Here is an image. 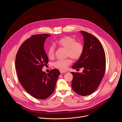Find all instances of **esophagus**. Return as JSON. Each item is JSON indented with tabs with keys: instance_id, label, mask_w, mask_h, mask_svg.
<instances>
[{
	"instance_id": "obj_1",
	"label": "esophagus",
	"mask_w": 122,
	"mask_h": 122,
	"mask_svg": "<svg viewBox=\"0 0 122 122\" xmlns=\"http://www.w3.org/2000/svg\"><path fill=\"white\" fill-rule=\"evenodd\" d=\"M66 72V71H62V70H60L61 74H64V73H65Z\"/></svg>"
}]
</instances>
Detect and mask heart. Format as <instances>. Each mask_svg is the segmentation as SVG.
Returning a JSON list of instances; mask_svg holds the SVG:
<instances>
[{"instance_id": "b5f03b06", "label": "heart", "mask_w": 122, "mask_h": 122, "mask_svg": "<svg viewBox=\"0 0 122 122\" xmlns=\"http://www.w3.org/2000/svg\"><path fill=\"white\" fill-rule=\"evenodd\" d=\"M56 44L60 47L66 49V56H69L74 60L79 59L83 54L84 51V45L80 42L76 41V39L71 36H65L58 39ZM55 47L53 45L48 47L47 53L50 58H53L55 56ZM71 63L70 58L65 60H61L56 61L54 63L55 68L61 70H65L68 66Z\"/></svg>"}]
</instances>
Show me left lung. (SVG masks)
<instances>
[{
    "instance_id": "1",
    "label": "left lung",
    "mask_w": 122,
    "mask_h": 122,
    "mask_svg": "<svg viewBox=\"0 0 122 122\" xmlns=\"http://www.w3.org/2000/svg\"><path fill=\"white\" fill-rule=\"evenodd\" d=\"M80 33L84 37V51L71 68L84 70L82 73L71 72V87L76 93L85 96L93 93L99 86L105 74L106 58L104 48L98 39L87 32Z\"/></svg>"
}]
</instances>
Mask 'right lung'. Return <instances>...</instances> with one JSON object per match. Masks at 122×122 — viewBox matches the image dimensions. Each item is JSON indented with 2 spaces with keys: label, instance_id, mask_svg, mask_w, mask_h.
Masks as SVG:
<instances>
[{
  "label": "right lung",
  "instance_id": "add662e5",
  "mask_svg": "<svg viewBox=\"0 0 122 122\" xmlns=\"http://www.w3.org/2000/svg\"><path fill=\"white\" fill-rule=\"evenodd\" d=\"M48 34L32 36L20 46L15 59L19 80L30 95L36 99L44 100L54 92L60 72L52 69L48 74L42 71L48 62L44 45Z\"/></svg>",
  "mask_w": 122,
  "mask_h": 122
}]
</instances>
